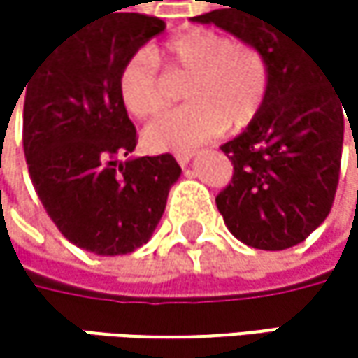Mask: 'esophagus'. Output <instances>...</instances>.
<instances>
[{"label":"esophagus","instance_id":"34e87169","mask_svg":"<svg viewBox=\"0 0 358 358\" xmlns=\"http://www.w3.org/2000/svg\"><path fill=\"white\" fill-rule=\"evenodd\" d=\"M192 155H194V149H186V151H176L174 153V157H176V162H178L180 166H186L192 159Z\"/></svg>","mask_w":358,"mask_h":358}]
</instances>
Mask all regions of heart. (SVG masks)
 I'll use <instances>...</instances> for the list:
<instances>
[{
  "mask_svg": "<svg viewBox=\"0 0 358 358\" xmlns=\"http://www.w3.org/2000/svg\"><path fill=\"white\" fill-rule=\"evenodd\" d=\"M172 80L186 83L188 106L164 113L145 128V145L153 151H186L228 126L250 124L269 91V64L247 41L192 29L166 41L157 55L149 49L132 53L117 76L120 99L132 115L151 117L168 106Z\"/></svg>",
  "mask_w": 358,
  "mask_h": 358,
  "instance_id": "heart-1",
  "label": "heart"
}]
</instances>
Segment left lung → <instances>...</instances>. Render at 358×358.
<instances>
[{
  "label": "left lung",
  "mask_w": 358,
  "mask_h": 358,
  "mask_svg": "<svg viewBox=\"0 0 358 358\" xmlns=\"http://www.w3.org/2000/svg\"><path fill=\"white\" fill-rule=\"evenodd\" d=\"M192 22L215 24L267 57L263 108L243 134L222 145L234 174L215 205L241 243L261 250L290 249L331 209L344 122L350 124L341 111L344 97L331 85V70L267 1L226 0L222 10Z\"/></svg>",
  "instance_id": "8db88e82"
}]
</instances>
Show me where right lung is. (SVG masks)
<instances>
[{
  "label": "right lung",
  "mask_w": 358,
  "mask_h": 358,
  "mask_svg": "<svg viewBox=\"0 0 358 358\" xmlns=\"http://www.w3.org/2000/svg\"><path fill=\"white\" fill-rule=\"evenodd\" d=\"M164 29V20L134 12L95 18L45 53L20 91L36 194L57 230L95 255L143 247L182 172L170 153L117 162L136 147L117 91L120 70Z\"/></svg>",
  "instance_id": "obj_1"
}]
</instances>
